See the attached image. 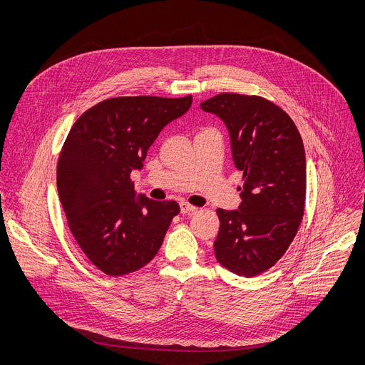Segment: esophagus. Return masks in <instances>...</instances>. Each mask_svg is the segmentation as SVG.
<instances>
[{"label":"esophagus","mask_w":365,"mask_h":365,"mask_svg":"<svg viewBox=\"0 0 365 365\" xmlns=\"http://www.w3.org/2000/svg\"><path fill=\"white\" fill-rule=\"evenodd\" d=\"M197 210L196 206H193V205H190V203H187V202H182L180 203V212L182 214H192V212H195Z\"/></svg>","instance_id":"obj_1"}]
</instances>
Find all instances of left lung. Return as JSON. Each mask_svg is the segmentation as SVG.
Listing matches in <instances>:
<instances>
[{
  "label": "left lung",
  "mask_w": 365,
  "mask_h": 365,
  "mask_svg": "<svg viewBox=\"0 0 365 365\" xmlns=\"http://www.w3.org/2000/svg\"><path fill=\"white\" fill-rule=\"evenodd\" d=\"M200 108L225 123L235 168L242 172L240 210H217L215 255L230 272L252 277L279 262L300 227L303 141L289 114L263 96L225 92L203 101Z\"/></svg>",
  "instance_id": "1"
}]
</instances>
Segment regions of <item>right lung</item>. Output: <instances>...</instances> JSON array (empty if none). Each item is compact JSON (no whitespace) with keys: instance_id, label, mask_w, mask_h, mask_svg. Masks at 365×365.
<instances>
[{"instance_id":"right-lung-1","label":"right lung","mask_w":365,"mask_h":365,"mask_svg":"<svg viewBox=\"0 0 365 365\" xmlns=\"http://www.w3.org/2000/svg\"><path fill=\"white\" fill-rule=\"evenodd\" d=\"M182 98L117 96L101 101L72 125L58 159V190L68 227L89 262L108 276L150 263L180 212L176 200L135 199L131 172L166 124L183 115Z\"/></svg>"}]
</instances>
